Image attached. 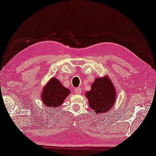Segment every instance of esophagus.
I'll use <instances>...</instances> for the list:
<instances>
[{
	"mask_svg": "<svg viewBox=\"0 0 156 156\" xmlns=\"http://www.w3.org/2000/svg\"><path fill=\"white\" fill-rule=\"evenodd\" d=\"M74 91H75V93L76 94H81V87H77V88L75 89Z\"/></svg>",
	"mask_w": 156,
	"mask_h": 156,
	"instance_id": "esophagus-1",
	"label": "esophagus"
}]
</instances>
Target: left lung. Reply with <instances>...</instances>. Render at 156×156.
I'll return each mask as SVG.
<instances>
[{
  "label": "left lung",
  "mask_w": 156,
  "mask_h": 156,
  "mask_svg": "<svg viewBox=\"0 0 156 156\" xmlns=\"http://www.w3.org/2000/svg\"><path fill=\"white\" fill-rule=\"evenodd\" d=\"M116 94L115 87L108 77L97 78L86 93L90 107L97 115L108 112L115 101Z\"/></svg>",
  "instance_id": "1"
}]
</instances>
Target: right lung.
Returning a JSON list of instances; mask_svg holds the SVG:
<instances>
[{"mask_svg": "<svg viewBox=\"0 0 156 156\" xmlns=\"http://www.w3.org/2000/svg\"><path fill=\"white\" fill-rule=\"evenodd\" d=\"M69 89L63 87L56 78H52L44 89L41 99L44 105L49 108H55L63 103L69 95Z\"/></svg>", "mask_w": 156, "mask_h": 156, "instance_id": "right-lung-1", "label": "right lung"}]
</instances>
